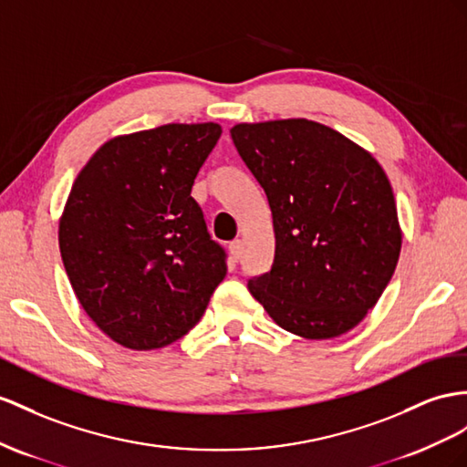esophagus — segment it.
<instances>
[{
    "label": "esophagus",
    "mask_w": 467,
    "mask_h": 467,
    "mask_svg": "<svg viewBox=\"0 0 467 467\" xmlns=\"http://www.w3.org/2000/svg\"><path fill=\"white\" fill-rule=\"evenodd\" d=\"M229 254H231V260H233V262L241 260V254H243V241H233V243L229 244Z\"/></svg>",
    "instance_id": "obj_1"
}]
</instances>
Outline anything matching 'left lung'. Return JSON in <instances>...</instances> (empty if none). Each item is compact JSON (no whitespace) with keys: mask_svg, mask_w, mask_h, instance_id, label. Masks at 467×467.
Instances as JSON below:
<instances>
[{"mask_svg":"<svg viewBox=\"0 0 467 467\" xmlns=\"http://www.w3.org/2000/svg\"><path fill=\"white\" fill-rule=\"evenodd\" d=\"M272 211L274 265L248 290L276 324L306 339L358 326L397 268L402 233L379 161L306 118L231 128Z\"/></svg>","mask_w":467,"mask_h":467,"instance_id":"1","label":"left lung"}]
</instances>
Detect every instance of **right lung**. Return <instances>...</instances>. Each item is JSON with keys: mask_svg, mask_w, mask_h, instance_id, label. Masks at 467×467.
I'll use <instances>...</instances> for the list:
<instances>
[{"mask_svg": "<svg viewBox=\"0 0 467 467\" xmlns=\"http://www.w3.org/2000/svg\"><path fill=\"white\" fill-rule=\"evenodd\" d=\"M221 126L165 124L112 138L77 175L58 248L82 309L122 348L182 339L226 276L191 187Z\"/></svg>", "mask_w": 467, "mask_h": 467, "instance_id": "1", "label": "right lung"}]
</instances>
